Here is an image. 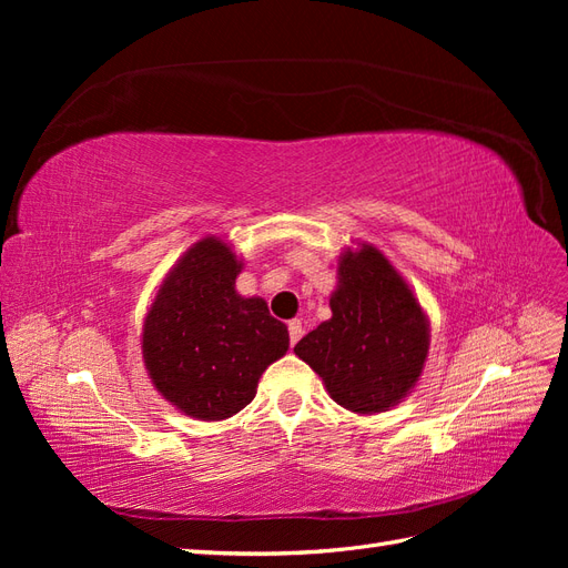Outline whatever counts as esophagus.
<instances>
[{"label":"esophagus","instance_id":"obj_1","mask_svg":"<svg viewBox=\"0 0 568 568\" xmlns=\"http://www.w3.org/2000/svg\"><path fill=\"white\" fill-rule=\"evenodd\" d=\"M301 336H303V324H301V320H291V322H288V338H291V346H294V343H296Z\"/></svg>","mask_w":568,"mask_h":568}]
</instances>
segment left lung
Masks as SVG:
<instances>
[{
    "mask_svg": "<svg viewBox=\"0 0 568 568\" xmlns=\"http://www.w3.org/2000/svg\"><path fill=\"white\" fill-rule=\"evenodd\" d=\"M332 317L294 353L311 365L332 400L355 415L398 405L417 386L428 355V317L415 291L372 244L343 248Z\"/></svg>",
    "mask_w": 568,
    "mask_h": 568,
    "instance_id": "1",
    "label": "left lung"
}]
</instances>
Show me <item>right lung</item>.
I'll return each instance as SVG.
<instances>
[{
    "mask_svg": "<svg viewBox=\"0 0 568 568\" xmlns=\"http://www.w3.org/2000/svg\"><path fill=\"white\" fill-rule=\"evenodd\" d=\"M244 263L203 236L165 274L142 324L151 384L186 417L220 422L253 398L263 372L288 351L286 324L261 296L236 294Z\"/></svg>",
    "mask_w": 568,
    "mask_h": 568,
    "instance_id": "1",
    "label": "right lung"
}]
</instances>
